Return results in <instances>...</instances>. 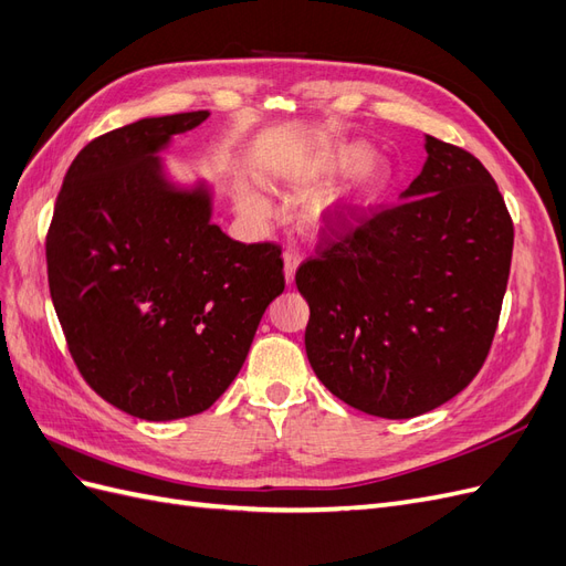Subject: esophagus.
Returning a JSON list of instances; mask_svg holds the SVG:
<instances>
[{
  "mask_svg": "<svg viewBox=\"0 0 566 566\" xmlns=\"http://www.w3.org/2000/svg\"><path fill=\"white\" fill-rule=\"evenodd\" d=\"M300 262H302V256H300L297 250L287 248V250L283 252V276H285V283H287V285L295 281V273H297Z\"/></svg>",
  "mask_w": 566,
  "mask_h": 566,
  "instance_id": "1",
  "label": "esophagus"
}]
</instances>
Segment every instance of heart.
<instances>
[{"mask_svg":"<svg viewBox=\"0 0 566 566\" xmlns=\"http://www.w3.org/2000/svg\"><path fill=\"white\" fill-rule=\"evenodd\" d=\"M349 177L333 196L323 198L312 210V227L325 233H339L358 224L378 205L394 181L389 160L375 156L361 142H337L306 156L293 172L295 186H323ZM241 208L252 217L269 214V202L252 188H241Z\"/></svg>","mask_w":566,"mask_h":566,"instance_id":"heart-1","label":"heart"}]
</instances>
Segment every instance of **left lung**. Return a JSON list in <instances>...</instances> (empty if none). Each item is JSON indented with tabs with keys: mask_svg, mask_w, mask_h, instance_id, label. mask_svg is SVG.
Instances as JSON below:
<instances>
[{
	"mask_svg": "<svg viewBox=\"0 0 566 566\" xmlns=\"http://www.w3.org/2000/svg\"><path fill=\"white\" fill-rule=\"evenodd\" d=\"M424 150L397 208L335 243L323 231L318 256L295 276L316 378L389 420L447 403L484 366L515 241L486 167L434 136Z\"/></svg>",
	"mask_w": 566,
	"mask_h": 566,
	"instance_id": "1",
	"label": "left lung"
}]
</instances>
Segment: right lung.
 Returning a JSON list of instances; mask_svg holds the SVG:
<instances>
[{
	"label": "right lung",
	"instance_id": "1",
	"mask_svg": "<svg viewBox=\"0 0 566 566\" xmlns=\"http://www.w3.org/2000/svg\"><path fill=\"white\" fill-rule=\"evenodd\" d=\"M208 111L144 117L84 146L46 235L49 290L77 370L125 413L208 410L235 380L283 287L281 248L212 224V186L160 153Z\"/></svg>",
	"mask_w": 566,
	"mask_h": 566
}]
</instances>
